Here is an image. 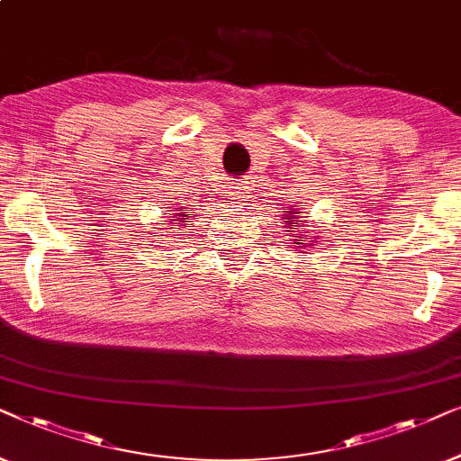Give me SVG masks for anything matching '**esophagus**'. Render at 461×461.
<instances>
[{"label":"esophagus","mask_w":461,"mask_h":461,"mask_svg":"<svg viewBox=\"0 0 461 461\" xmlns=\"http://www.w3.org/2000/svg\"><path fill=\"white\" fill-rule=\"evenodd\" d=\"M227 194H230L231 200H236V202H244V200L250 198L249 187H244L242 183H236V185H231L230 192H227Z\"/></svg>","instance_id":"1"}]
</instances>
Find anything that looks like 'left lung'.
<instances>
[{
	"mask_svg": "<svg viewBox=\"0 0 461 461\" xmlns=\"http://www.w3.org/2000/svg\"><path fill=\"white\" fill-rule=\"evenodd\" d=\"M282 212H285V214H282V219H280L282 227H285V231H288V238H291V240H288L286 244H291V247H297V244H299V247H303V249L312 247L316 238L308 236L310 231L305 230V225L302 223V221H299V208L286 206Z\"/></svg>",
	"mask_w": 461,
	"mask_h": 461,
	"instance_id": "left-lung-1",
	"label": "left lung"
}]
</instances>
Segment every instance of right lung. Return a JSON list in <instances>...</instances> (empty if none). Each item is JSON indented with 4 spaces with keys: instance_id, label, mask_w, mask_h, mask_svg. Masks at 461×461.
Masks as SVG:
<instances>
[{
    "instance_id": "right-lung-1",
    "label": "right lung",
    "mask_w": 461,
    "mask_h": 461,
    "mask_svg": "<svg viewBox=\"0 0 461 461\" xmlns=\"http://www.w3.org/2000/svg\"><path fill=\"white\" fill-rule=\"evenodd\" d=\"M170 224H173L174 227L170 228ZM183 227H189L187 214L183 212V211H179V208H176V211H173V217H170V221L167 223V227H164V230H173V231H170V234H173V236H185Z\"/></svg>"
}]
</instances>
